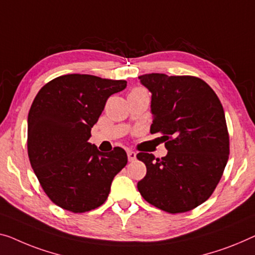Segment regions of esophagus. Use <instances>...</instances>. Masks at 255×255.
Segmentation results:
<instances>
[{"mask_svg":"<svg viewBox=\"0 0 255 255\" xmlns=\"http://www.w3.org/2000/svg\"><path fill=\"white\" fill-rule=\"evenodd\" d=\"M127 155H128V160H129V161H134L135 159H136V153H135L134 151L128 150V151H127Z\"/></svg>","mask_w":255,"mask_h":255,"instance_id":"esophagus-1","label":"esophagus"}]
</instances>
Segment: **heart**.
<instances>
[{
    "instance_id": "1",
    "label": "heart",
    "mask_w": 255,
    "mask_h": 255,
    "mask_svg": "<svg viewBox=\"0 0 255 255\" xmlns=\"http://www.w3.org/2000/svg\"><path fill=\"white\" fill-rule=\"evenodd\" d=\"M140 91H145V90L142 89V88H135L134 90L131 91V93H140Z\"/></svg>"
}]
</instances>
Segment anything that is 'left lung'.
I'll return each instance as SVG.
<instances>
[{
  "instance_id": "8db88e82",
  "label": "left lung",
  "mask_w": 255,
  "mask_h": 255,
  "mask_svg": "<svg viewBox=\"0 0 255 255\" xmlns=\"http://www.w3.org/2000/svg\"><path fill=\"white\" fill-rule=\"evenodd\" d=\"M138 79L152 95L150 131L161 132L168 152L161 159L137 153L146 166L137 189L147 203L162 211H191L210 198L229 157L222 104L199 78L152 73Z\"/></svg>"
}]
</instances>
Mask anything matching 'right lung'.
Here are the masks:
<instances>
[{"label":"right lung","mask_w":255,"mask_h":255,"mask_svg":"<svg viewBox=\"0 0 255 255\" xmlns=\"http://www.w3.org/2000/svg\"><path fill=\"white\" fill-rule=\"evenodd\" d=\"M126 87L125 80L67 74L44 85L34 98L27 119L28 157L57 206L83 213L108 199L127 153L119 146L103 153L88 139L108 98Z\"/></svg>","instance_id":"right-lung-1"}]
</instances>
